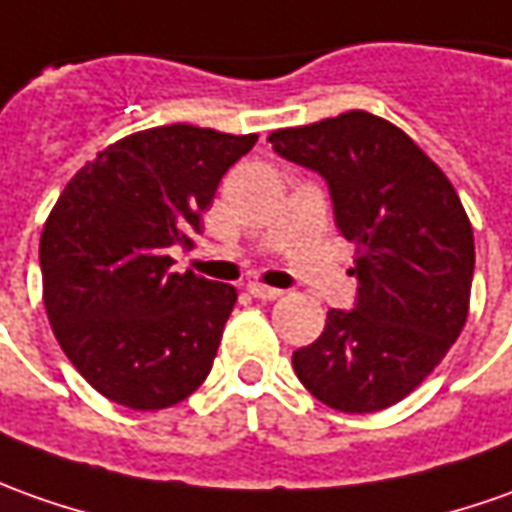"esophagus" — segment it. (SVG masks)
<instances>
[{
	"mask_svg": "<svg viewBox=\"0 0 512 512\" xmlns=\"http://www.w3.org/2000/svg\"><path fill=\"white\" fill-rule=\"evenodd\" d=\"M246 291H249L255 300H280V297H283V291H280V288H271V285H263V283H249L246 285Z\"/></svg>",
	"mask_w": 512,
	"mask_h": 512,
	"instance_id": "34e87169",
	"label": "esophagus"
}]
</instances>
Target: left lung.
Listing matches in <instances>:
<instances>
[{
    "instance_id": "obj_1",
    "label": "left lung",
    "mask_w": 512,
    "mask_h": 512,
    "mask_svg": "<svg viewBox=\"0 0 512 512\" xmlns=\"http://www.w3.org/2000/svg\"><path fill=\"white\" fill-rule=\"evenodd\" d=\"M271 148L328 182L336 227L356 246L353 311H328L294 350V373L330 409L367 415L403 401L468 319L474 229L446 173L370 111L271 131Z\"/></svg>"
}]
</instances>
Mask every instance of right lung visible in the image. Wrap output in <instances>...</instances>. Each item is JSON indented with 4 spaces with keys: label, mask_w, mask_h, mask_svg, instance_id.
Listing matches in <instances>:
<instances>
[{
    "label": "right lung",
    "mask_w": 512,
    "mask_h": 512,
    "mask_svg": "<svg viewBox=\"0 0 512 512\" xmlns=\"http://www.w3.org/2000/svg\"><path fill=\"white\" fill-rule=\"evenodd\" d=\"M257 134L159 125L123 137L64 187L38 260L52 333L109 401L151 412L210 375L238 291L173 271L170 246H193L218 182Z\"/></svg>",
    "instance_id": "right-lung-1"
}]
</instances>
